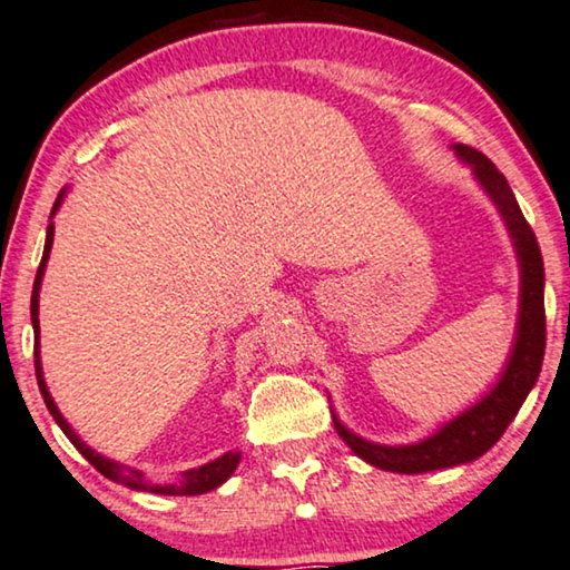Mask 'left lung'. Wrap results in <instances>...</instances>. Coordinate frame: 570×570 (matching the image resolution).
I'll list each match as a JSON object with an SVG mask.
<instances>
[{
    "label": "left lung",
    "mask_w": 570,
    "mask_h": 570,
    "mask_svg": "<svg viewBox=\"0 0 570 570\" xmlns=\"http://www.w3.org/2000/svg\"><path fill=\"white\" fill-rule=\"evenodd\" d=\"M450 149L463 165L471 167L476 183L484 194L498 206L508 235H511L515 258L521 272V295H519V322H515V340L511 356L505 361L500 380L492 384L474 405H469L455 419L445 421L430 438L411 442V445H380V442L358 438L351 432L337 413L332 411L335 430L361 461L376 465L393 474H426V471L453 469V465L471 463L482 458L494 442L502 438L508 424L527 401L537 376L542 372L544 358V264L539 254V243L529 222L523 219L521 206L515 202L505 175L471 146L453 144Z\"/></svg>",
    "instance_id": "1"
}]
</instances>
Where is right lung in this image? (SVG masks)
Segmentation results:
<instances>
[{
    "instance_id": "1",
    "label": "right lung",
    "mask_w": 570,
    "mask_h": 570,
    "mask_svg": "<svg viewBox=\"0 0 570 570\" xmlns=\"http://www.w3.org/2000/svg\"><path fill=\"white\" fill-rule=\"evenodd\" d=\"M68 194V188L59 190L55 206H51V217H55L59 206H62V198ZM51 243H55V222H49L47 227V243H43V256H41V264H39V272H36V283H33V295H31V322H33V335H36V345H33V364H36V380H39V390L43 395V403H47V409L55 421L59 424V430L68 434V440L72 445L78 448V453L86 458L88 463L94 465L99 474H105L107 479H112V482H120L125 487H130V490H138V492H154V494H204V492H212L217 490L219 484H225L227 479L233 476V471L238 469L240 463V453L238 450H230V453L214 458V461L198 465V469H190V471H183V476L177 479L173 484H151L146 482L144 474L136 469H125L122 463L117 461H109L101 453H96L86 445L83 440L78 438L76 430L68 424V419L62 416L57 409L55 397L49 395V387L47 382H43V372H41V351H39V291H41V279H43V269H47V262H49V250H51Z\"/></svg>"
}]
</instances>
